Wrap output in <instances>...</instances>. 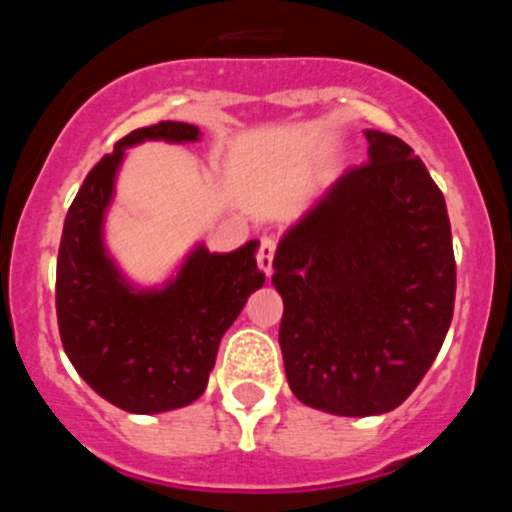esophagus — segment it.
Here are the masks:
<instances>
[{
    "mask_svg": "<svg viewBox=\"0 0 512 512\" xmlns=\"http://www.w3.org/2000/svg\"><path fill=\"white\" fill-rule=\"evenodd\" d=\"M274 253H277V238L274 235H261L259 238V266L264 269V274L269 277L274 271Z\"/></svg>",
    "mask_w": 512,
    "mask_h": 512,
    "instance_id": "34e87169",
    "label": "esophagus"
}]
</instances>
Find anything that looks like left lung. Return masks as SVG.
Segmentation results:
<instances>
[{"label": "left lung", "mask_w": 512, "mask_h": 512, "mask_svg": "<svg viewBox=\"0 0 512 512\" xmlns=\"http://www.w3.org/2000/svg\"><path fill=\"white\" fill-rule=\"evenodd\" d=\"M348 169L284 235L274 287L297 400L333 415L390 413L431 369L454 315L446 200L413 148L366 130Z\"/></svg>", "instance_id": "1"}]
</instances>
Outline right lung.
Returning a JSON list of instances; mask_svg holds the SVG:
<instances>
[{
    "mask_svg": "<svg viewBox=\"0 0 512 512\" xmlns=\"http://www.w3.org/2000/svg\"><path fill=\"white\" fill-rule=\"evenodd\" d=\"M197 135L194 125L166 120L120 138L89 171L63 223L56 266L63 348L84 382L128 413H164L197 400L220 338L266 279L253 259L256 241L233 253L197 248L164 292H133L104 256L99 228L125 148Z\"/></svg>",
    "mask_w": 512,
    "mask_h": 512,
    "instance_id": "add662e5",
    "label": "right lung"
}]
</instances>
